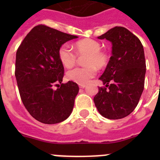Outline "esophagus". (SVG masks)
Returning a JSON list of instances; mask_svg holds the SVG:
<instances>
[{
  "instance_id": "34e87169",
  "label": "esophagus",
  "mask_w": 160,
  "mask_h": 160,
  "mask_svg": "<svg viewBox=\"0 0 160 160\" xmlns=\"http://www.w3.org/2000/svg\"><path fill=\"white\" fill-rule=\"evenodd\" d=\"M86 87H87V86H86L85 84H80V85H79V88H81V89H84Z\"/></svg>"
}]
</instances>
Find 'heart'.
<instances>
[{
  "label": "heart",
  "mask_w": 160,
  "mask_h": 160,
  "mask_svg": "<svg viewBox=\"0 0 160 160\" xmlns=\"http://www.w3.org/2000/svg\"><path fill=\"white\" fill-rule=\"evenodd\" d=\"M101 44L93 39H84L75 44L76 53L78 56H84V67L75 68L66 73V78L78 84H87L97 73V68L107 66L109 57L102 50ZM58 58L64 67L70 69L76 64L77 55L72 50L69 44H63L58 49Z\"/></svg>",
  "instance_id": "heart-1"
}]
</instances>
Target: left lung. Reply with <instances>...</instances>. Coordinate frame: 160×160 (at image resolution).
I'll list each match as a JSON object with an SVG mask.
<instances>
[{"label": "left lung", "mask_w": 160, "mask_h": 160, "mask_svg": "<svg viewBox=\"0 0 160 160\" xmlns=\"http://www.w3.org/2000/svg\"><path fill=\"white\" fill-rule=\"evenodd\" d=\"M112 44V56L99 79L94 102L98 111L109 119L128 116L138 105L144 88L146 61L142 45L128 29L115 26L98 37Z\"/></svg>", "instance_id": "1"}]
</instances>
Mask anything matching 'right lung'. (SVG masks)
<instances>
[{
	"instance_id": "add662e5",
	"label": "right lung",
	"mask_w": 160,
	"mask_h": 160,
	"mask_svg": "<svg viewBox=\"0 0 160 160\" xmlns=\"http://www.w3.org/2000/svg\"><path fill=\"white\" fill-rule=\"evenodd\" d=\"M78 38L40 25L26 35L17 51L15 76L20 96L31 116L42 123L62 122L73 111L79 88L73 82L62 83L64 67L58 49Z\"/></svg>"
}]
</instances>
